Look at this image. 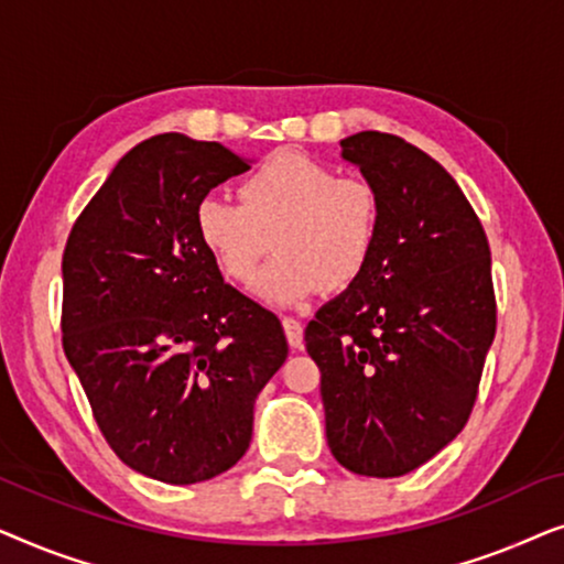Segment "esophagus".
I'll list each match as a JSON object with an SVG mask.
<instances>
[{
	"mask_svg": "<svg viewBox=\"0 0 564 564\" xmlns=\"http://www.w3.org/2000/svg\"><path fill=\"white\" fill-rule=\"evenodd\" d=\"M284 336H288V344L292 349H303V323L295 318H282Z\"/></svg>",
	"mask_w": 564,
	"mask_h": 564,
	"instance_id": "obj_1",
	"label": "esophagus"
}]
</instances>
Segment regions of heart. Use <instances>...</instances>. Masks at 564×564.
Returning a JSON list of instances; mask_svg holds the SVG:
<instances>
[{
  "label": "heart",
  "mask_w": 564,
  "mask_h": 564,
  "mask_svg": "<svg viewBox=\"0 0 564 564\" xmlns=\"http://www.w3.org/2000/svg\"><path fill=\"white\" fill-rule=\"evenodd\" d=\"M238 195L241 205L205 197L195 228L203 249L236 282H249L274 246L276 257L253 282L259 300L292 307L321 288L346 290L365 272L380 226L369 182L282 151L253 169Z\"/></svg>",
  "instance_id": "obj_1"
}]
</instances>
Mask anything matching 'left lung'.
Here are the masks:
<instances>
[{
  "instance_id": "obj_1",
  "label": "left lung",
  "mask_w": 564,
  "mask_h": 564,
  "mask_svg": "<svg viewBox=\"0 0 564 564\" xmlns=\"http://www.w3.org/2000/svg\"><path fill=\"white\" fill-rule=\"evenodd\" d=\"M341 159L372 184L365 272L305 328L321 369L326 438L367 477L421 467L465 429L496 336L490 246L449 172L403 138L349 135Z\"/></svg>"
}]
</instances>
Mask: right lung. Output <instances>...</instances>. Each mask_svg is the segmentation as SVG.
<instances>
[{
    "mask_svg": "<svg viewBox=\"0 0 564 564\" xmlns=\"http://www.w3.org/2000/svg\"><path fill=\"white\" fill-rule=\"evenodd\" d=\"M253 161L161 133L118 161L64 251V351L97 426L130 469L192 485L251 444L253 403L288 359L272 311L228 282L197 205Z\"/></svg>",
    "mask_w": 564,
    "mask_h": 564,
    "instance_id": "obj_1",
    "label": "right lung"
}]
</instances>
